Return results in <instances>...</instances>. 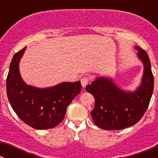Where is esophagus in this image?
Segmentation results:
<instances>
[{"instance_id":"esophagus-1","label":"esophagus","mask_w":158,"mask_h":158,"mask_svg":"<svg viewBox=\"0 0 158 158\" xmlns=\"http://www.w3.org/2000/svg\"><path fill=\"white\" fill-rule=\"evenodd\" d=\"M89 82V80L87 77H83L81 79V84H82V86L83 87V88H85V87L88 85Z\"/></svg>"}]
</instances>
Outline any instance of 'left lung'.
I'll list each match as a JSON object with an SVG mask.
<instances>
[{
  "instance_id": "8db88e82",
  "label": "left lung",
  "mask_w": 158,
  "mask_h": 158,
  "mask_svg": "<svg viewBox=\"0 0 158 158\" xmlns=\"http://www.w3.org/2000/svg\"><path fill=\"white\" fill-rule=\"evenodd\" d=\"M137 56L144 65L141 82L134 92L118 86L112 79L97 77L85 89L95 98L91 111L94 123L105 130H120L135 125L144 115L151 101L154 76L147 52L135 46Z\"/></svg>"
}]
</instances>
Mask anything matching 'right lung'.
Here are the masks:
<instances>
[{
    "instance_id": "obj_1",
    "label": "right lung",
    "mask_w": 158,
    "mask_h": 158,
    "mask_svg": "<svg viewBox=\"0 0 158 158\" xmlns=\"http://www.w3.org/2000/svg\"><path fill=\"white\" fill-rule=\"evenodd\" d=\"M27 47L14 54L7 78V94L17 115L33 128H54L64 118L66 109L82 90L80 81L63 82L48 88L27 85L20 76L19 63Z\"/></svg>"
}]
</instances>
